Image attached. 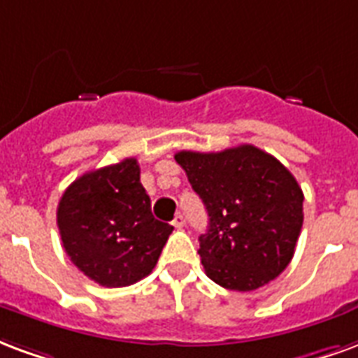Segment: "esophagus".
<instances>
[{
	"label": "esophagus",
	"instance_id": "esophagus-1",
	"mask_svg": "<svg viewBox=\"0 0 358 358\" xmlns=\"http://www.w3.org/2000/svg\"><path fill=\"white\" fill-rule=\"evenodd\" d=\"M172 226L176 227V229H182V227L186 226V220H184V216H182V214H178L176 218L172 220Z\"/></svg>",
	"mask_w": 358,
	"mask_h": 358
}]
</instances>
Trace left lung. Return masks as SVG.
Wrapping results in <instances>:
<instances>
[{
  "label": "left lung",
  "instance_id": "1",
  "mask_svg": "<svg viewBox=\"0 0 358 358\" xmlns=\"http://www.w3.org/2000/svg\"><path fill=\"white\" fill-rule=\"evenodd\" d=\"M208 213L199 256L208 279L250 292L279 277L303 224V193L280 161L250 144L218 153L178 152Z\"/></svg>",
  "mask_w": 358,
  "mask_h": 358
}]
</instances>
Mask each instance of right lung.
I'll return each mask as SVG.
<instances>
[{"mask_svg":"<svg viewBox=\"0 0 358 358\" xmlns=\"http://www.w3.org/2000/svg\"><path fill=\"white\" fill-rule=\"evenodd\" d=\"M66 254L89 279L129 287L152 273L174 227L152 214L134 157L85 172L57 208Z\"/></svg>","mask_w":358,"mask_h":358,"instance_id":"obj_1","label":"right lung"}]
</instances>
